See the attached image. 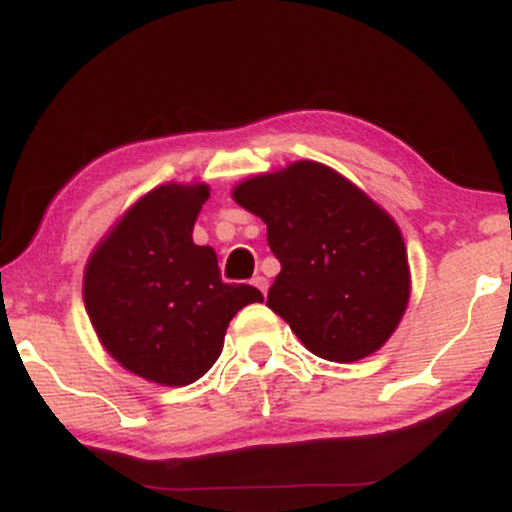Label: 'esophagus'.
Wrapping results in <instances>:
<instances>
[{"label":"esophagus","instance_id":"esophagus-1","mask_svg":"<svg viewBox=\"0 0 512 512\" xmlns=\"http://www.w3.org/2000/svg\"><path fill=\"white\" fill-rule=\"evenodd\" d=\"M252 286H257V289H260V293H262V296H267V289H269V281H267V279H264V276H262V274H257V276H255V279H252Z\"/></svg>","mask_w":512,"mask_h":512}]
</instances>
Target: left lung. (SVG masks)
I'll use <instances>...</instances> for the list:
<instances>
[{"label": "left lung", "instance_id": "8db88e82", "mask_svg": "<svg viewBox=\"0 0 512 512\" xmlns=\"http://www.w3.org/2000/svg\"><path fill=\"white\" fill-rule=\"evenodd\" d=\"M267 223L281 262L267 305L308 351L349 363L378 351L409 303V264L390 214L337 170L315 161L250 178L233 190Z\"/></svg>", "mask_w": 512, "mask_h": 512}]
</instances>
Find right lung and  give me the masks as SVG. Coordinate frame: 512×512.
Listing matches in <instances>:
<instances>
[{"instance_id": "right-lung-1", "label": "right lung", "mask_w": 512, "mask_h": 512, "mask_svg": "<svg viewBox=\"0 0 512 512\" xmlns=\"http://www.w3.org/2000/svg\"><path fill=\"white\" fill-rule=\"evenodd\" d=\"M207 199L204 182L156 187L86 264L84 303L105 351L158 385L202 378L221 354L233 315L262 301L255 286L223 284L214 248L192 240Z\"/></svg>"}]
</instances>
